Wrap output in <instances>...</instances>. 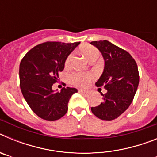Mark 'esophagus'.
Listing matches in <instances>:
<instances>
[{
	"label": "esophagus",
	"mask_w": 157,
	"mask_h": 157,
	"mask_svg": "<svg viewBox=\"0 0 157 157\" xmlns=\"http://www.w3.org/2000/svg\"><path fill=\"white\" fill-rule=\"evenodd\" d=\"M78 92H79L80 94H87V92L85 90H82V89H79V90H78Z\"/></svg>",
	"instance_id": "1"
}]
</instances>
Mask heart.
<instances>
[{"label": "heart", "mask_w": 157, "mask_h": 157, "mask_svg": "<svg viewBox=\"0 0 157 157\" xmlns=\"http://www.w3.org/2000/svg\"><path fill=\"white\" fill-rule=\"evenodd\" d=\"M82 52L83 55L86 57L88 60L91 59V58L94 57V56H99V52L96 48L90 46V45H86V46H83L81 48ZM72 59H73V55L70 54L67 57L66 60H65V67L66 68H69L71 65ZM94 78V75L91 73H80V72H75L73 73L70 75V82L75 86H78L85 87L89 85V83L90 82L91 80Z\"/></svg>", "instance_id": "b5f03b06"}]
</instances>
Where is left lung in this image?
Wrapping results in <instances>:
<instances>
[{"instance_id": "1", "label": "left lung", "mask_w": 157, "mask_h": 157, "mask_svg": "<svg viewBox=\"0 0 157 157\" xmlns=\"http://www.w3.org/2000/svg\"><path fill=\"white\" fill-rule=\"evenodd\" d=\"M99 49L105 60L104 71L96 82L107 90L103 101L91 111L102 120H113L122 115L132 103L139 83L137 63L130 54L110 41H92Z\"/></svg>"}]
</instances>
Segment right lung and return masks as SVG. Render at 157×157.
I'll list each match as a JSON object with an SVG mask.
<instances>
[{"label": "right lung", "mask_w": 157, "mask_h": 157, "mask_svg": "<svg viewBox=\"0 0 157 157\" xmlns=\"http://www.w3.org/2000/svg\"><path fill=\"white\" fill-rule=\"evenodd\" d=\"M80 42L47 41L36 45L24 56L19 65V83L23 98L32 111L43 120H57L68 109L69 100L78 90L63 87L54 92L53 83L64 68L67 57Z\"/></svg>", "instance_id": "right-lung-1"}]
</instances>
